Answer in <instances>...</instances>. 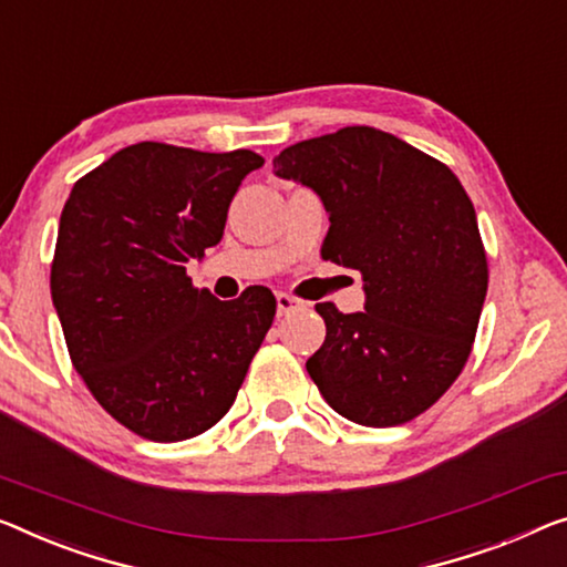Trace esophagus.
I'll return each mask as SVG.
<instances>
[{"label": "esophagus", "instance_id": "obj_1", "mask_svg": "<svg viewBox=\"0 0 567 567\" xmlns=\"http://www.w3.org/2000/svg\"><path fill=\"white\" fill-rule=\"evenodd\" d=\"M308 302H302L300 298H292L287 292H277V316H290V312H300L306 310Z\"/></svg>", "mask_w": 567, "mask_h": 567}]
</instances>
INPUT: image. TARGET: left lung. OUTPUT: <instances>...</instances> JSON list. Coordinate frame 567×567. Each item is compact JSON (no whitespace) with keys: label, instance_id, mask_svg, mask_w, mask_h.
Listing matches in <instances>:
<instances>
[{"label":"left lung","instance_id":"left-lung-1","mask_svg":"<svg viewBox=\"0 0 567 567\" xmlns=\"http://www.w3.org/2000/svg\"><path fill=\"white\" fill-rule=\"evenodd\" d=\"M275 173L312 188L331 229L323 259L357 269L364 312L318 302L326 341L308 359L346 420L392 427L441 400L466 367L488 287L476 210L441 159L374 126L282 150Z\"/></svg>","mask_w":567,"mask_h":567}]
</instances>
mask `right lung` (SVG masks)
I'll use <instances>...</instances> for the list:
<instances>
[{
    "label": "right lung",
    "mask_w": 567,
    "mask_h": 567,
    "mask_svg": "<svg viewBox=\"0 0 567 567\" xmlns=\"http://www.w3.org/2000/svg\"><path fill=\"white\" fill-rule=\"evenodd\" d=\"M257 152L140 142L75 181L50 295L75 371L116 422L155 443L206 433L236 400L275 320V295L221 302L185 275L224 236Z\"/></svg>",
    "instance_id": "add662e5"
}]
</instances>
